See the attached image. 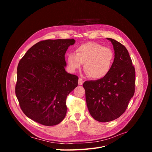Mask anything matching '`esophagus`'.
<instances>
[{
    "label": "esophagus",
    "mask_w": 152,
    "mask_h": 152,
    "mask_svg": "<svg viewBox=\"0 0 152 152\" xmlns=\"http://www.w3.org/2000/svg\"><path fill=\"white\" fill-rule=\"evenodd\" d=\"M83 83H84V80H82V79H80V78H79V85L82 86V84H83Z\"/></svg>",
    "instance_id": "obj_1"
}]
</instances>
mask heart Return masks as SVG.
<instances>
[{
    "label": "heart",
    "mask_w": 152,
    "mask_h": 152,
    "mask_svg": "<svg viewBox=\"0 0 152 152\" xmlns=\"http://www.w3.org/2000/svg\"><path fill=\"white\" fill-rule=\"evenodd\" d=\"M115 54L112 49L96 42H87L70 53L66 58L68 70L75 72L84 64V69L91 79L98 80L107 76L113 65Z\"/></svg>",
    "instance_id": "obj_1"
}]
</instances>
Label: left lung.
Here are the masks:
<instances>
[{"instance_id":"1","label":"left lung","mask_w":152,"mask_h":152,"mask_svg":"<svg viewBox=\"0 0 152 152\" xmlns=\"http://www.w3.org/2000/svg\"><path fill=\"white\" fill-rule=\"evenodd\" d=\"M113 65L103 79L86 81L87 108L96 121L107 122L115 120L126 111L135 90V69L126 47L113 39Z\"/></svg>"}]
</instances>
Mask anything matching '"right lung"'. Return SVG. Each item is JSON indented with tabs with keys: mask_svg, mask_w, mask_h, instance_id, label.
Segmentation results:
<instances>
[{
	"mask_svg": "<svg viewBox=\"0 0 152 152\" xmlns=\"http://www.w3.org/2000/svg\"><path fill=\"white\" fill-rule=\"evenodd\" d=\"M74 39L40 41L18 63L16 95L22 111L44 126H52L65 117L67 96L79 77L65 70V54Z\"/></svg>",
	"mask_w": 152,
	"mask_h": 152,
	"instance_id": "add662e5",
	"label": "right lung"
}]
</instances>
